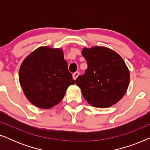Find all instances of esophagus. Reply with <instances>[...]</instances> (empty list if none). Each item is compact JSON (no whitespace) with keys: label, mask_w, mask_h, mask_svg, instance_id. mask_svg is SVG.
<instances>
[{"label":"esophagus","mask_w":150,"mask_h":150,"mask_svg":"<svg viewBox=\"0 0 150 150\" xmlns=\"http://www.w3.org/2000/svg\"><path fill=\"white\" fill-rule=\"evenodd\" d=\"M79 76V73L78 72V71H76V72H75V73H74L73 75H72L73 79L74 80H76V79H77V77Z\"/></svg>","instance_id":"esophagus-1"}]
</instances>
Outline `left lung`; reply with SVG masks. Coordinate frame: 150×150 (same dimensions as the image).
<instances>
[{
  "label": "left lung",
  "mask_w": 150,
  "mask_h": 150,
  "mask_svg": "<svg viewBox=\"0 0 150 150\" xmlns=\"http://www.w3.org/2000/svg\"><path fill=\"white\" fill-rule=\"evenodd\" d=\"M82 54L87 69L76 84L84 98L94 107L108 108L120 101L128 89L130 71L124 61L114 50L104 46L84 48Z\"/></svg>",
  "instance_id": "obj_1"
}]
</instances>
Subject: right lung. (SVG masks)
<instances>
[{"instance_id":"1","label":"right lung","mask_w":150,"mask_h":150,"mask_svg":"<svg viewBox=\"0 0 150 150\" xmlns=\"http://www.w3.org/2000/svg\"><path fill=\"white\" fill-rule=\"evenodd\" d=\"M19 81L28 101L42 109L59 104L69 86L75 84L62 49L49 46L37 48L24 59Z\"/></svg>"}]
</instances>
